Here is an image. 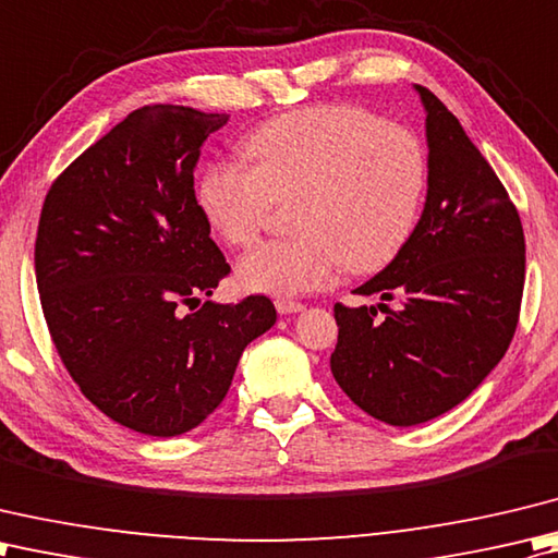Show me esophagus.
Wrapping results in <instances>:
<instances>
[{"mask_svg": "<svg viewBox=\"0 0 558 558\" xmlns=\"http://www.w3.org/2000/svg\"><path fill=\"white\" fill-rule=\"evenodd\" d=\"M275 305H277V311L281 313V315H291V313H301L305 305L303 303H299V301H287V299H277L275 301Z\"/></svg>", "mask_w": 558, "mask_h": 558, "instance_id": "esophagus-1", "label": "esophagus"}]
</instances>
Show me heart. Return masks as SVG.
Segmentation results:
<instances>
[{
	"instance_id": "heart-1",
	"label": "heart",
	"mask_w": 558,
	"mask_h": 558,
	"mask_svg": "<svg viewBox=\"0 0 558 558\" xmlns=\"http://www.w3.org/2000/svg\"><path fill=\"white\" fill-rule=\"evenodd\" d=\"M250 163L216 161L197 185L199 207L231 247L265 229L277 202H295L299 235L269 241L235 267L245 291L301 295L339 271L383 269L414 229L426 190V154L402 124L359 106L287 112L245 142Z\"/></svg>"
}]
</instances>
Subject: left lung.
Segmentation results:
<instances>
[{
    "label": "left lung",
    "instance_id": "1",
    "mask_svg": "<svg viewBox=\"0 0 558 558\" xmlns=\"http://www.w3.org/2000/svg\"><path fill=\"white\" fill-rule=\"evenodd\" d=\"M428 190L416 229L380 275L335 305L329 356L349 400L390 426L450 412L480 388L515 335L525 287V235L515 204L460 120L424 86ZM400 300L397 310L387 303Z\"/></svg>",
    "mask_w": 558,
    "mask_h": 558
}]
</instances>
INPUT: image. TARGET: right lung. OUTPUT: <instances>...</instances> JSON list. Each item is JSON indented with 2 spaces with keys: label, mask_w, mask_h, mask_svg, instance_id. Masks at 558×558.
I'll list each match as a JSON object with an SVG mask.
<instances>
[{
  "label": "right lung",
  "mask_w": 558,
  "mask_h": 558,
  "mask_svg": "<svg viewBox=\"0 0 558 558\" xmlns=\"http://www.w3.org/2000/svg\"><path fill=\"white\" fill-rule=\"evenodd\" d=\"M226 120L134 110L43 202L36 279L57 354L100 412L144 436L199 426L277 323L267 295L199 301L231 271L195 197L199 149Z\"/></svg>",
  "instance_id": "add662e5"
}]
</instances>
